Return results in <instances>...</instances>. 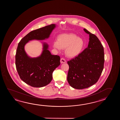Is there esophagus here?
I'll use <instances>...</instances> for the list:
<instances>
[{"mask_svg": "<svg viewBox=\"0 0 120 120\" xmlns=\"http://www.w3.org/2000/svg\"><path fill=\"white\" fill-rule=\"evenodd\" d=\"M60 63H61V64L65 63H66V60L65 59H64V58H61V59H60Z\"/></svg>", "mask_w": 120, "mask_h": 120, "instance_id": "obj_1", "label": "esophagus"}]
</instances>
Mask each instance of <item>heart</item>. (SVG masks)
<instances>
[{
	"mask_svg": "<svg viewBox=\"0 0 120 120\" xmlns=\"http://www.w3.org/2000/svg\"><path fill=\"white\" fill-rule=\"evenodd\" d=\"M83 39L74 33H63L58 40L54 41L53 47L59 51L65 49V54L70 58H74L81 53L84 46Z\"/></svg>",
	"mask_w": 120,
	"mask_h": 120,
	"instance_id": "obj_1",
	"label": "heart"
}]
</instances>
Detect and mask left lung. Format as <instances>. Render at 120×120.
Returning <instances> with one entry per match:
<instances>
[{
  "label": "left lung",
  "instance_id": "obj_1",
  "mask_svg": "<svg viewBox=\"0 0 120 120\" xmlns=\"http://www.w3.org/2000/svg\"><path fill=\"white\" fill-rule=\"evenodd\" d=\"M89 35L87 48L81 54L68 61L69 70L67 81L72 87L76 89L88 88L99 79L104 67V49L99 39L86 29Z\"/></svg>",
  "mask_w": 120,
  "mask_h": 120
}]
</instances>
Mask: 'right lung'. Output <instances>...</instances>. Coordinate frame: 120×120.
<instances>
[{
	"mask_svg": "<svg viewBox=\"0 0 120 120\" xmlns=\"http://www.w3.org/2000/svg\"><path fill=\"white\" fill-rule=\"evenodd\" d=\"M56 26L52 24L32 31L18 43L15 55L16 69L20 79L32 87H41L49 84L52 80L53 71L60 64V59L59 56L51 54L49 45L45 42H41L42 51L41 54L36 57L28 55L25 46L30 41L49 38Z\"/></svg>",
	"mask_w": 120,
	"mask_h": 120,
	"instance_id": "add662e5",
	"label": "right lung"
}]
</instances>
